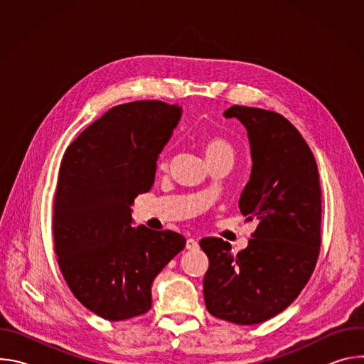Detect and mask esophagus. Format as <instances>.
I'll return each instance as SVG.
<instances>
[{
	"label": "esophagus",
	"instance_id": "34e87169",
	"mask_svg": "<svg viewBox=\"0 0 364 364\" xmlns=\"http://www.w3.org/2000/svg\"><path fill=\"white\" fill-rule=\"evenodd\" d=\"M186 249H188V250H196V249H198V243H197L194 239H187V242H186Z\"/></svg>",
	"mask_w": 364,
	"mask_h": 364
}]
</instances>
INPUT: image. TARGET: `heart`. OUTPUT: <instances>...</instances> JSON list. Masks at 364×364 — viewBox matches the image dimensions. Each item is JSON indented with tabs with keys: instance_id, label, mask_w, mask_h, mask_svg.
Instances as JSON below:
<instances>
[{
	"instance_id": "heart-1",
	"label": "heart",
	"mask_w": 364,
	"mask_h": 364,
	"mask_svg": "<svg viewBox=\"0 0 364 364\" xmlns=\"http://www.w3.org/2000/svg\"><path fill=\"white\" fill-rule=\"evenodd\" d=\"M203 151L205 155V160L210 161L213 159H219V157H232L235 155V148L233 145L222 138V136H209L205 138L203 142ZM159 166L160 168H166L167 167V157L166 154H163L160 160H159Z\"/></svg>"
}]
</instances>
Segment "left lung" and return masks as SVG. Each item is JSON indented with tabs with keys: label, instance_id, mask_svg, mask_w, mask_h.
I'll use <instances>...</instances> for the list:
<instances>
[{
	"label": "left lung",
	"instance_id": "8db88e82",
	"mask_svg": "<svg viewBox=\"0 0 364 364\" xmlns=\"http://www.w3.org/2000/svg\"><path fill=\"white\" fill-rule=\"evenodd\" d=\"M225 118L247 131L252 171L239 209L257 226L246 249L232 253L220 237H204L209 257L203 281L209 313L240 326L264 323L284 311L313 274L321 245V188L313 152L282 115L230 107Z\"/></svg>",
	"mask_w": 364,
	"mask_h": 364
}]
</instances>
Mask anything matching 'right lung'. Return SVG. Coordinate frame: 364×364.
Instances as JSON below:
<instances>
[{
  "instance_id": "obj_1",
  "label": "right lung",
  "mask_w": 364,
  "mask_h": 364,
  "mask_svg": "<svg viewBox=\"0 0 364 364\" xmlns=\"http://www.w3.org/2000/svg\"><path fill=\"white\" fill-rule=\"evenodd\" d=\"M180 118V107L161 100L124 103L89 125L63 155L55 252L73 295L105 320L145 314L155 277L186 246L177 232L131 226V205L152 187L159 155Z\"/></svg>"
}]
</instances>
